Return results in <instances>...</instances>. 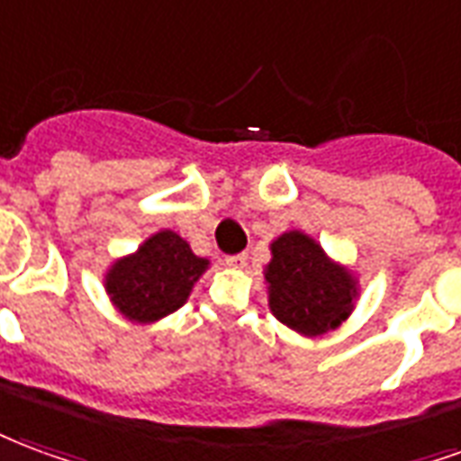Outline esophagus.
Returning a JSON list of instances; mask_svg holds the SVG:
<instances>
[{
    "mask_svg": "<svg viewBox=\"0 0 461 461\" xmlns=\"http://www.w3.org/2000/svg\"><path fill=\"white\" fill-rule=\"evenodd\" d=\"M245 263H248V255L238 253V255H228L226 265L228 267H235V270H243Z\"/></svg>",
    "mask_w": 461,
    "mask_h": 461,
    "instance_id": "34e87169",
    "label": "esophagus"
}]
</instances>
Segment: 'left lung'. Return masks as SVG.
Listing matches in <instances>:
<instances>
[{"instance_id": "8db88e82", "label": "left lung", "mask_w": 461, "mask_h": 461, "mask_svg": "<svg viewBox=\"0 0 461 461\" xmlns=\"http://www.w3.org/2000/svg\"><path fill=\"white\" fill-rule=\"evenodd\" d=\"M265 267L270 312L302 337H321L348 319L358 285L317 240L300 230L282 233L270 245Z\"/></svg>"}]
</instances>
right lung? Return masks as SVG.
Wrapping results in <instances>:
<instances>
[{
	"label": "right lung",
	"mask_w": 461,
	"mask_h": 461,
	"mask_svg": "<svg viewBox=\"0 0 461 461\" xmlns=\"http://www.w3.org/2000/svg\"><path fill=\"white\" fill-rule=\"evenodd\" d=\"M208 260L191 253L174 230L147 238L137 253L120 258L105 275V290L117 312L130 321L152 324L184 307Z\"/></svg>",
	"instance_id": "right-lung-1"
}]
</instances>
